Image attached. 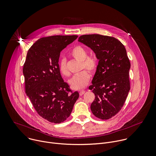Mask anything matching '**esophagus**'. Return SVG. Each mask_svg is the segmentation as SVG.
<instances>
[{"label":"esophagus","instance_id":"esophagus-1","mask_svg":"<svg viewBox=\"0 0 156 156\" xmlns=\"http://www.w3.org/2000/svg\"><path fill=\"white\" fill-rule=\"evenodd\" d=\"M85 92V91L84 90H81V91H79V95H80V96H82V95H83L84 94Z\"/></svg>","mask_w":156,"mask_h":156}]
</instances>
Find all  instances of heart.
<instances>
[{"mask_svg":"<svg viewBox=\"0 0 156 156\" xmlns=\"http://www.w3.org/2000/svg\"><path fill=\"white\" fill-rule=\"evenodd\" d=\"M70 53L74 58L81 62L80 70L85 68L91 73L96 71L98 66L97 58L93 55L87 56V51L83 47L80 45L74 47ZM59 71L62 74L65 76H69L70 75L66 60L65 58L62 59L59 62ZM90 77L89 73L84 70L74 76L69 81V83L73 88L81 89L88 84Z\"/></svg>","mask_w":156,"mask_h":156,"instance_id":"b5f03b06","label":"heart"}]
</instances>
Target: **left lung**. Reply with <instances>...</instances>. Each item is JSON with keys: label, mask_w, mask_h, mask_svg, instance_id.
Returning a JSON list of instances; mask_svg holds the SVG:
<instances>
[{"label": "left lung", "mask_w": 156, "mask_h": 156, "mask_svg": "<svg viewBox=\"0 0 156 156\" xmlns=\"http://www.w3.org/2000/svg\"><path fill=\"white\" fill-rule=\"evenodd\" d=\"M78 41L90 47L99 59L89 87L95 96L91 111L100 119H109L120 111L130 89L126 49L117 39L100 34L83 35Z\"/></svg>", "instance_id": "left-lung-1"}]
</instances>
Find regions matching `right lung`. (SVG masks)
Instances as JSON below:
<instances>
[{
  "label": "right lung",
  "instance_id": "1",
  "mask_svg": "<svg viewBox=\"0 0 156 156\" xmlns=\"http://www.w3.org/2000/svg\"><path fill=\"white\" fill-rule=\"evenodd\" d=\"M78 36H53L37 40L29 49L23 73L25 91L38 114L55 123L68 118L79 97L62 78L61 51Z\"/></svg>",
  "mask_w": 156,
  "mask_h": 156
}]
</instances>
